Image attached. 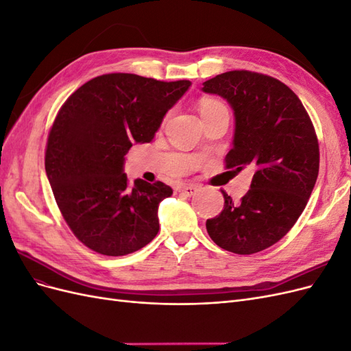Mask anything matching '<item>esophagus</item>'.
I'll return each instance as SVG.
<instances>
[{
    "label": "esophagus",
    "instance_id": "obj_1",
    "mask_svg": "<svg viewBox=\"0 0 351 351\" xmlns=\"http://www.w3.org/2000/svg\"><path fill=\"white\" fill-rule=\"evenodd\" d=\"M199 190V186L195 183H184L178 186V192L184 196H193Z\"/></svg>",
    "mask_w": 351,
    "mask_h": 351
}]
</instances>
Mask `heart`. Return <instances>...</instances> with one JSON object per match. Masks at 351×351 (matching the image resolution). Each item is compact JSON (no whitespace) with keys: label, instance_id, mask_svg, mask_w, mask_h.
Here are the masks:
<instances>
[{"label":"heart","instance_id":"heart-1","mask_svg":"<svg viewBox=\"0 0 351 351\" xmlns=\"http://www.w3.org/2000/svg\"><path fill=\"white\" fill-rule=\"evenodd\" d=\"M199 111H200L202 119H205V117H208V115L218 114V112L228 114L227 105L217 98H202L199 101Z\"/></svg>","mask_w":351,"mask_h":351}]
</instances>
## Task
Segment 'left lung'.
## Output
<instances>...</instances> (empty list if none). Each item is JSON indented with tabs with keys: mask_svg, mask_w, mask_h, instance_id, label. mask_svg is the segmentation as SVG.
Returning a JSON list of instances; mask_svg holds the SVG:
<instances>
[{
	"mask_svg": "<svg viewBox=\"0 0 351 351\" xmlns=\"http://www.w3.org/2000/svg\"><path fill=\"white\" fill-rule=\"evenodd\" d=\"M226 98L236 117L226 168L254 169L240 202L224 190V209L206 221L221 249L252 254L271 247L289 232L306 208L319 173V143L299 97L278 79L249 70L218 74L204 83Z\"/></svg>",
	"mask_w": 351,
	"mask_h": 351,
	"instance_id": "1",
	"label": "left lung"
}]
</instances>
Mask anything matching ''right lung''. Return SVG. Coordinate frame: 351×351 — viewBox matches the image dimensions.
Returning a JSON list of instances; mask_svg holds the SVG:
<instances>
[{"mask_svg": "<svg viewBox=\"0 0 351 351\" xmlns=\"http://www.w3.org/2000/svg\"><path fill=\"white\" fill-rule=\"evenodd\" d=\"M189 80L161 82L110 73L86 82L62 104L52 123L45 171L73 234L105 256H124L158 234V205L173 195L162 182L123 173L133 143L151 142Z\"/></svg>", "mask_w": 351, "mask_h": 351, "instance_id": "1", "label": "right lung"}]
</instances>
